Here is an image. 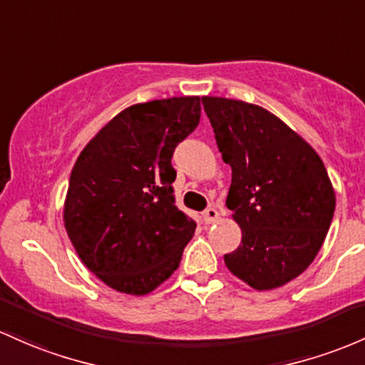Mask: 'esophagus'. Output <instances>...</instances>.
I'll return each mask as SVG.
<instances>
[{"mask_svg":"<svg viewBox=\"0 0 365 365\" xmlns=\"http://www.w3.org/2000/svg\"><path fill=\"white\" fill-rule=\"evenodd\" d=\"M202 218H204V223H207V225H210V223H215L216 220H218V211H216L215 207H207V210L204 211Z\"/></svg>","mask_w":365,"mask_h":365,"instance_id":"obj_1","label":"esophagus"}]
</instances>
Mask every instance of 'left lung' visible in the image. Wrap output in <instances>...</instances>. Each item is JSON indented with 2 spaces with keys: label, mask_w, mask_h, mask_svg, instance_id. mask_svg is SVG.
Segmentation results:
<instances>
[{
  "label": "left lung",
  "mask_w": 365,
  "mask_h": 365,
  "mask_svg": "<svg viewBox=\"0 0 365 365\" xmlns=\"http://www.w3.org/2000/svg\"><path fill=\"white\" fill-rule=\"evenodd\" d=\"M216 145L232 168L227 207L242 230L225 255L235 277L275 289L307 270L322 247L336 195L319 154L259 106L202 97Z\"/></svg>",
  "instance_id": "left-lung-1"
}]
</instances>
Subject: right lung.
Returning <instances> with one entry per match:
<instances>
[{
  "mask_svg": "<svg viewBox=\"0 0 365 365\" xmlns=\"http://www.w3.org/2000/svg\"><path fill=\"white\" fill-rule=\"evenodd\" d=\"M201 98L135 103L88 142L69 178L63 225L103 284L143 296L178 268L195 222L175 206L173 152L197 128Z\"/></svg>",
  "mask_w": 365,
  "mask_h": 365,
  "instance_id": "right-lung-1",
  "label": "right lung"
}]
</instances>
